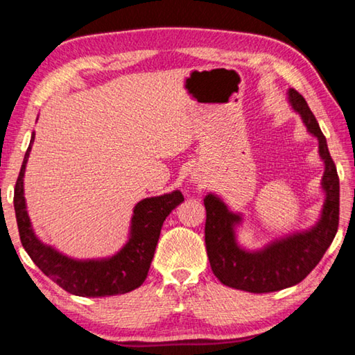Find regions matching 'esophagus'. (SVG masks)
I'll return each instance as SVG.
<instances>
[{
  "label": "esophagus",
  "instance_id": "34e87169",
  "mask_svg": "<svg viewBox=\"0 0 355 355\" xmlns=\"http://www.w3.org/2000/svg\"><path fill=\"white\" fill-rule=\"evenodd\" d=\"M192 178H194V180H192V182L197 183L199 186H202V184H203V182H205V180H203L202 177H192Z\"/></svg>",
  "mask_w": 355,
  "mask_h": 355
}]
</instances>
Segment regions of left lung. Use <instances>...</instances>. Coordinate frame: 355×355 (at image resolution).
I'll return each instance as SVG.
<instances>
[{
    "label": "left lung",
    "instance_id": "left-lung-1",
    "mask_svg": "<svg viewBox=\"0 0 355 355\" xmlns=\"http://www.w3.org/2000/svg\"><path fill=\"white\" fill-rule=\"evenodd\" d=\"M288 101L311 136L318 139V152L324 163L321 188L326 194L321 216L316 224L304 232L274 239L261 249L239 245L236 227L243 224V214L232 211L219 196H205L207 209L205 244L211 271L230 288L249 293H272L297 285L313 271L338 230L340 180L327 141L318 125L307 101L294 89H288Z\"/></svg>",
    "mask_w": 355,
    "mask_h": 355
}]
</instances>
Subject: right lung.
<instances>
[{
  "label": "right lung",
  "mask_w": 355,
  "mask_h": 355,
  "mask_svg": "<svg viewBox=\"0 0 355 355\" xmlns=\"http://www.w3.org/2000/svg\"><path fill=\"white\" fill-rule=\"evenodd\" d=\"M34 136L33 133L15 183L14 208L21 244L35 266L46 277L56 282L62 290L75 296H116V294H125L139 288L147 279L163 222L172 209H175L184 200L182 192L177 189L169 194L147 197L137 202L131 216L128 241L117 254L107 258L75 260L61 254L51 245L42 243L35 236L31 219L26 211L23 178H25Z\"/></svg>",
  "instance_id": "right-lung-1"
}]
</instances>
